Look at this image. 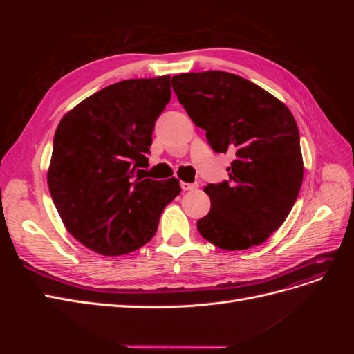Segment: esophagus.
<instances>
[{
	"label": "esophagus",
	"mask_w": 354,
	"mask_h": 354,
	"mask_svg": "<svg viewBox=\"0 0 354 354\" xmlns=\"http://www.w3.org/2000/svg\"><path fill=\"white\" fill-rule=\"evenodd\" d=\"M196 187H198V183H185V181H183V183H181V189H183L185 192L186 190H194Z\"/></svg>",
	"instance_id": "obj_1"
}]
</instances>
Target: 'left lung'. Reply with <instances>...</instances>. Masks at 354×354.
<instances>
[{"instance_id":"1","label":"left lung","mask_w":354,"mask_h":354,"mask_svg":"<svg viewBox=\"0 0 354 354\" xmlns=\"http://www.w3.org/2000/svg\"><path fill=\"white\" fill-rule=\"evenodd\" d=\"M178 102L207 131L214 152L234 155L229 180L208 185V216L198 221L203 239L241 251L263 243L282 226L301 189L299 133L286 106L239 75L207 71L171 80Z\"/></svg>"}]
</instances>
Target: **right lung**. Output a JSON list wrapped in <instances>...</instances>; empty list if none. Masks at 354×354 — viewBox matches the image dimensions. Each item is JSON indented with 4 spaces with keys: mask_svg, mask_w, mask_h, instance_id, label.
I'll return each mask as SVG.
<instances>
[{
    "mask_svg": "<svg viewBox=\"0 0 354 354\" xmlns=\"http://www.w3.org/2000/svg\"><path fill=\"white\" fill-rule=\"evenodd\" d=\"M169 88V75L120 81L59 122L47 173L50 195L72 236L102 255L142 248L180 194L177 178H143L136 170L149 165L152 131Z\"/></svg>",
    "mask_w": 354,
    "mask_h": 354,
    "instance_id": "obj_1",
    "label": "right lung"
}]
</instances>
